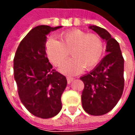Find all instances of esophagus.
Returning a JSON list of instances; mask_svg holds the SVG:
<instances>
[{
    "instance_id": "1",
    "label": "esophagus",
    "mask_w": 135,
    "mask_h": 135,
    "mask_svg": "<svg viewBox=\"0 0 135 135\" xmlns=\"http://www.w3.org/2000/svg\"><path fill=\"white\" fill-rule=\"evenodd\" d=\"M66 79H67L68 84H70L71 82H72L74 79V78H73V77H71V76H67V77H66Z\"/></svg>"
}]
</instances>
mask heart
Segmentation results:
<instances>
[{
    "instance_id": "b5f03b06",
    "label": "heart",
    "mask_w": 135,
    "mask_h": 135,
    "mask_svg": "<svg viewBox=\"0 0 135 135\" xmlns=\"http://www.w3.org/2000/svg\"><path fill=\"white\" fill-rule=\"evenodd\" d=\"M59 41L50 38L46 43V51L50 61L56 66H61L70 55L73 58L63 65V73L75 75L84 69L90 70L99 64L104 53V44L99 36L81 30H70L60 35Z\"/></svg>"
}]
</instances>
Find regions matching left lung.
I'll list each match as a JSON object with an SVG mask.
<instances>
[{
  "label": "left lung",
  "instance_id": "8db88e82",
  "mask_svg": "<svg viewBox=\"0 0 135 135\" xmlns=\"http://www.w3.org/2000/svg\"><path fill=\"white\" fill-rule=\"evenodd\" d=\"M106 42L107 55L93 70L80 79L84 82L82 103L84 110L93 116H101L115 107L124 87V58L118 42L105 29L90 26Z\"/></svg>",
  "mask_w": 135,
  "mask_h": 135
}]
</instances>
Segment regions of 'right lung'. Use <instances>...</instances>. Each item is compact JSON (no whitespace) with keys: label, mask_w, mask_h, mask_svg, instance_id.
I'll return each mask as SVG.
<instances>
[{"label":"right lung","mask_w":135,"mask_h":135,"mask_svg":"<svg viewBox=\"0 0 135 135\" xmlns=\"http://www.w3.org/2000/svg\"><path fill=\"white\" fill-rule=\"evenodd\" d=\"M61 27L40 25L19 43L13 59V74L23 105L34 116L49 119L61 110L66 76L52 69L45 51L46 35Z\"/></svg>","instance_id":"add662e5"}]
</instances>
